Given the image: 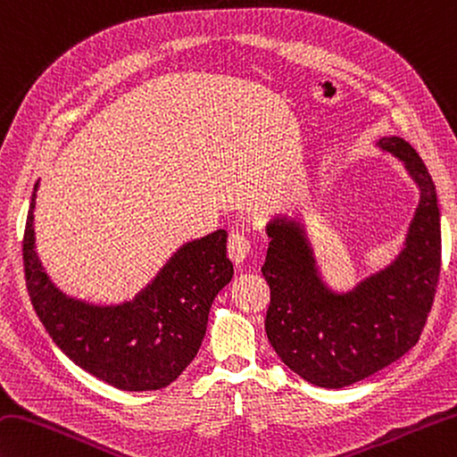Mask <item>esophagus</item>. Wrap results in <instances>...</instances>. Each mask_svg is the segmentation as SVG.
Listing matches in <instances>:
<instances>
[{"mask_svg":"<svg viewBox=\"0 0 457 457\" xmlns=\"http://www.w3.org/2000/svg\"><path fill=\"white\" fill-rule=\"evenodd\" d=\"M228 253L231 262L241 265L249 257V253H252V241H249L245 234H241V231H234L228 239Z\"/></svg>","mask_w":457,"mask_h":457,"instance_id":"1","label":"esophagus"}]
</instances>
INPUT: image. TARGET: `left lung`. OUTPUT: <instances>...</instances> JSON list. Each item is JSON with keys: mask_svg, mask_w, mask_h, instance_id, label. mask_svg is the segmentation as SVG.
<instances>
[{"mask_svg": "<svg viewBox=\"0 0 457 457\" xmlns=\"http://www.w3.org/2000/svg\"><path fill=\"white\" fill-rule=\"evenodd\" d=\"M377 146L398 158L420 192L398 255L351 289L327 283L305 223L297 213L267 221L262 267L271 303L265 333L287 369L320 388H345L386 369L412 348L432 309L440 277L442 231L432 176L400 137Z\"/></svg>", "mask_w": 457, "mask_h": 457, "instance_id": "8db88e82", "label": "left lung"}]
</instances>
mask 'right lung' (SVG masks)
Masks as SVG:
<instances>
[{
	"label": "right lung",
	"mask_w": 457,
	"mask_h": 457,
	"mask_svg": "<svg viewBox=\"0 0 457 457\" xmlns=\"http://www.w3.org/2000/svg\"><path fill=\"white\" fill-rule=\"evenodd\" d=\"M33 187L23 236L27 291L62 353L98 380L127 392L160 390L198 354L216 295L234 277L228 231L186 241L132 299L93 303L59 289L35 249Z\"/></svg>",
	"instance_id": "obj_1"
}]
</instances>
